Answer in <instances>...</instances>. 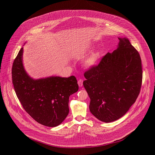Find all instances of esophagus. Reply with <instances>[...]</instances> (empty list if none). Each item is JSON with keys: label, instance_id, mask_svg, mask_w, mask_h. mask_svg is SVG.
I'll return each instance as SVG.
<instances>
[{"label": "esophagus", "instance_id": "esophagus-1", "mask_svg": "<svg viewBox=\"0 0 155 155\" xmlns=\"http://www.w3.org/2000/svg\"><path fill=\"white\" fill-rule=\"evenodd\" d=\"M83 80H81V79H79L78 80V86H80V87H81L82 86H83Z\"/></svg>", "mask_w": 155, "mask_h": 155}]
</instances>
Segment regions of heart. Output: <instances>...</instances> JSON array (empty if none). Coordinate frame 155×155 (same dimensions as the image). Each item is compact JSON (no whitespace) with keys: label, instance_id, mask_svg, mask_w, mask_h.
<instances>
[{"label":"heart","instance_id":"heart-1","mask_svg":"<svg viewBox=\"0 0 155 155\" xmlns=\"http://www.w3.org/2000/svg\"><path fill=\"white\" fill-rule=\"evenodd\" d=\"M99 56H100V54L98 52L93 53L86 60V65L88 66V67H92V66L96 64V62H97L99 58Z\"/></svg>","mask_w":155,"mask_h":155}]
</instances>
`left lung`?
<instances>
[{
  "instance_id": "left-lung-1",
  "label": "left lung",
  "mask_w": 155,
  "mask_h": 155,
  "mask_svg": "<svg viewBox=\"0 0 155 155\" xmlns=\"http://www.w3.org/2000/svg\"><path fill=\"white\" fill-rule=\"evenodd\" d=\"M118 39L117 49L107 53L84 74L90 112L105 123L117 120L128 111L140 93L142 82L139 52L127 38Z\"/></svg>"
}]
</instances>
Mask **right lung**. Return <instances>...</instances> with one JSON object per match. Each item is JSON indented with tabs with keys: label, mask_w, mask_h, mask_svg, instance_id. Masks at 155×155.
I'll use <instances>...</instances> for the list:
<instances>
[{
	"label": "right lung",
	"mask_w": 155,
	"mask_h": 155,
	"mask_svg": "<svg viewBox=\"0 0 155 155\" xmlns=\"http://www.w3.org/2000/svg\"><path fill=\"white\" fill-rule=\"evenodd\" d=\"M23 52L21 48L12 69L16 94L25 111L34 120L46 126H57L69 114V99L78 90L77 80L73 75L31 78L23 67Z\"/></svg>",
	"instance_id": "right-lung-1"
}]
</instances>
